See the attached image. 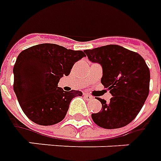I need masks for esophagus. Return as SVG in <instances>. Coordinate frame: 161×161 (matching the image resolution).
<instances>
[{"instance_id": "1", "label": "esophagus", "mask_w": 161, "mask_h": 161, "mask_svg": "<svg viewBox=\"0 0 161 161\" xmlns=\"http://www.w3.org/2000/svg\"><path fill=\"white\" fill-rule=\"evenodd\" d=\"M85 99H86V100H92V99H93V98H92V96H91V95L87 94V93H85Z\"/></svg>"}]
</instances>
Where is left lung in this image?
Segmentation results:
<instances>
[{
  "label": "left lung",
  "instance_id": "left-lung-1",
  "mask_svg": "<svg viewBox=\"0 0 161 161\" xmlns=\"http://www.w3.org/2000/svg\"><path fill=\"white\" fill-rule=\"evenodd\" d=\"M84 52L90 61L102 66L101 84L113 95L108 103L99 99L102 108L92 114L93 122L104 129L126 126L136 117L149 94L150 70L144 58L118 45Z\"/></svg>",
  "mask_w": 161,
  "mask_h": 161
}]
</instances>
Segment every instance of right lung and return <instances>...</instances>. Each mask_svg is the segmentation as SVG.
<instances>
[{"mask_svg": "<svg viewBox=\"0 0 161 161\" xmlns=\"http://www.w3.org/2000/svg\"><path fill=\"white\" fill-rule=\"evenodd\" d=\"M85 56L83 51L50 43L36 45L19 53L13 69V88L31 121L48 126L64 119L71 99L83 93L76 90L65 92L58 87V83Z\"/></svg>", "mask_w": 161, "mask_h": 161, "instance_id": "obj_1", "label": "right lung"}]
</instances>
